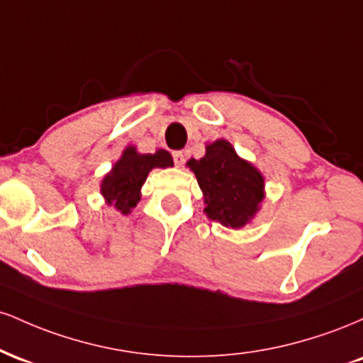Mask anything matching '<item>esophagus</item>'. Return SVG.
Wrapping results in <instances>:
<instances>
[{"mask_svg":"<svg viewBox=\"0 0 363 363\" xmlns=\"http://www.w3.org/2000/svg\"><path fill=\"white\" fill-rule=\"evenodd\" d=\"M172 155H174V164H176L177 167H182V165H184V162H186L184 153H182V152H174Z\"/></svg>","mask_w":363,"mask_h":363,"instance_id":"1","label":"esophagus"}]
</instances>
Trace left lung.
I'll list each match as a JSON object with an SVG mask.
<instances>
[{
	"instance_id": "1",
	"label": "left lung",
	"mask_w": 363,
	"mask_h": 363,
	"mask_svg": "<svg viewBox=\"0 0 363 363\" xmlns=\"http://www.w3.org/2000/svg\"><path fill=\"white\" fill-rule=\"evenodd\" d=\"M205 198V213L227 228H242L259 213L264 199V176L251 162L237 155L230 141L206 143L201 158L187 160Z\"/></svg>"
}]
</instances>
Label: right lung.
I'll use <instances>...</instances> for the list:
<instances>
[{"label":"right lung","instance_id":"1","mask_svg":"<svg viewBox=\"0 0 363 363\" xmlns=\"http://www.w3.org/2000/svg\"><path fill=\"white\" fill-rule=\"evenodd\" d=\"M174 160L167 150H157L155 153H140L136 147L129 145L123 155L112 165L101 182V194L109 206L119 213L129 215L141 199V186L147 181L150 170L172 167Z\"/></svg>","mask_w":363,"mask_h":363}]
</instances>
